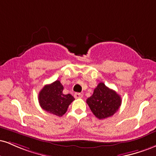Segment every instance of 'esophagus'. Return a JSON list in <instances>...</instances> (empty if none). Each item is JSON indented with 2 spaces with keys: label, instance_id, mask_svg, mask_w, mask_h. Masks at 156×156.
Wrapping results in <instances>:
<instances>
[{
  "label": "esophagus",
  "instance_id": "esophagus-1",
  "mask_svg": "<svg viewBox=\"0 0 156 156\" xmlns=\"http://www.w3.org/2000/svg\"><path fill=\"white\" fill-rule=\"evenodd\" d=\"M74 97H75V98H76V99L77 98H83V94H80V93L76 92L74 94Z\"/></svg>",
  "mask_w": 156,
  "mask_h": 156
}]
</instances>
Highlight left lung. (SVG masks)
<instances>
[{"label":"left lung","mask_w":156,"mask_h":156,"mask_svg":"<svg viewBox=\"0 0 156 156\" xmlns=\"http://www.w3.org/2000/svg\"><path fill=\"white\" fill-rule=\"evenodd\" d=\"M87 103L94 115L99 119L112 117L120 107L121 97L103 83H98Z\"/></svg>","instance_id":"obj_1"}]
</instances>
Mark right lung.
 Instances as JSON below:
<instances>
[{
    "label": "right lung",
    "mask_w": 156,
    "mask_h": 156,
    "mask_svg": "<svg viewBox=\"0 0 156 156\" xmlns=\"http://www.w3.org/2000/svg\"><path fill=\"white\" fill-rule=\"evenodd\" d=\"M64 87L59 80L45 85L39 93L41 108L52 114L62 117L75 98L70 94H63Z\"/></svg>",
    "instance_id": "1"
}]
</instances>
